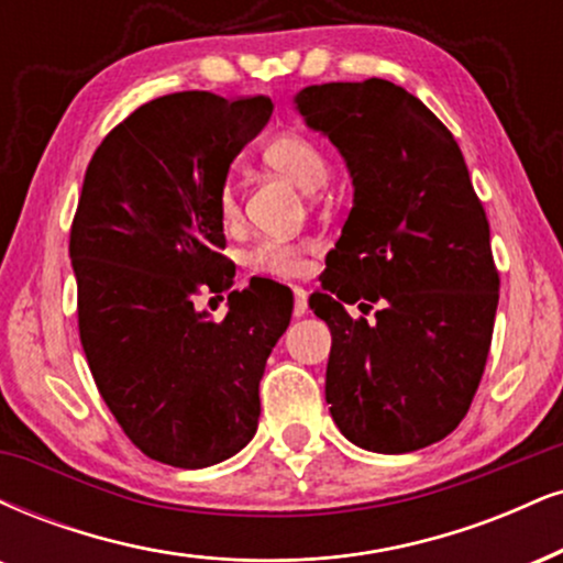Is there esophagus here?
<instances>
[{
    "instance_id": "34e87169",
    "label": "esophagus",
    "mask_w": 563,
    "mask_h": 563,
    "mask_svg": "<svg viewBox=\"0 0 563 563\" xmlns=\"http://www.w3.org/2000/svg\"><path fill=\"white\" fill-rule=\"evenodd\" d=\"M294 317H303L309 311V303H307V290L303 288H294Z\"/></svg>"
}]
</instances>
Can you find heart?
Segmentation results:
<instances>
[{"label": "heart", "instance_id": "1", "mask_svg": "<svg viewBox=\"0 0 563 563\" xmlns=\"http://www.w3.org/2000/svg\"><path fill=\"white\" fill-rule=\"evenodd\" d=\"M264 162L273 167L275 173L286 175L301 186L303 191H317L330 175L328 157L309 135L299 131H286L277 133L275 139L267 141L262 152ZM217 207L225 220H235L239 214V194H235L233 180H225L217 194ZM303 252L307 246L294 241H260L249 252V264L260 273H269L277 277H296L303 273Z\"/></svg>", "mask_w": 563, "mask_h": 563}]
</instances>
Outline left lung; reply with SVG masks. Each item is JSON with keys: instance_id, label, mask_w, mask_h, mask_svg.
Listing matches in <instances>:
<instances>
[{"instance_id": "obj_1", "label": "left lung", "mask_w": 563, "mask_h": 563, "mask_svg": "<svg viewBox=\"0 0 563 563\" xmlns=\"http://www.w3.org/2000/svg\"><path fill=\"white\" fill-rule=\"evenodd\" d=\"M294 104L354 183L333 275L309 299L333 333L330 415L358 449H424L470 411L490 351L500 280L485 209L456 139L406 88L307 86ZM358 298L382 301L372 323L345 311Z\"/></svg>"}]
</instances>
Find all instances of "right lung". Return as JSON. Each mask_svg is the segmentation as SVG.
<instances>
[{
    "instance_id": "add662e5",
    "label": "right lung",
    "mask_w": 563,
    "mask_h": 563,
    "mask_svg": "<svg viewBox=\"0 0 563 563\" xmlns=\"http://www.w3.org/2000/svg\"><path fill=\"white\" fill-rule=\"evenodd\" d=\"M267 97L180 91L139 107L93 152L70 230L78 330L97 388L133 445L180 470L225 462L254 438L260 380L290 307L267 283L228 296L222 322L194 307L228 288L217 194L267 125Z\"/></svg>"
}]
</instances>
